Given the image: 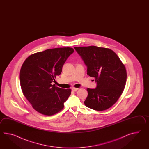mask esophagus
<instances>
[{"label": "esophagus", "mask_w": 149, "mask_h": 149, "mask_svg": "<svg viewBox=\"0 0 149 149\" xmlns=\"http://www.w3.org/2000/svg\"><path fill=\"white\" fill-rule=\"evenodd\" d=\"M79 88H75V87H73L72 88V90L73 91H77V90H78Z\"/></svg>", "instance_id": "esophagus-1"}]
</instances>
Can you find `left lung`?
<instances>
[{"label": "left lung", "instance_id": "left-lung-1", "mask_svg": "<svg viewBox=\"0 0 149 149\" xmlns=\"http://www.w3.org/2000/svg\"><path fill=\"white\" fill-rule=\"evenodd\" d=\"M87 67V74L97 82L95 89L87 88L86 107L104 111L117 101L124 91L127 79L126 68L113 51L95 46L75 47Z\"/></svg>", "mask_w": 149, "mask_h": 149}]
</instances>
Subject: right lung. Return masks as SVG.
I'll list each match as a JSON object with an SVG mask.
<instances>
[{"label": "right lung", "instance_id": "add662e5", "mask_svg": "<svg viewBox=\"0 0 149 149\" xmlns=\"http://www.w3.org/2000/svg\"><path fill=\"white\" fill-rule=\"evenodd\" d=\"M74 52L70 47L55 48L36 53L24 62L19 72L22 91L36 111L52 116L61 111L71 89L52 85L60 74L67 58Z\"/></svg>", "mask_w": 149, "mask_h": 149}]
</instances>
